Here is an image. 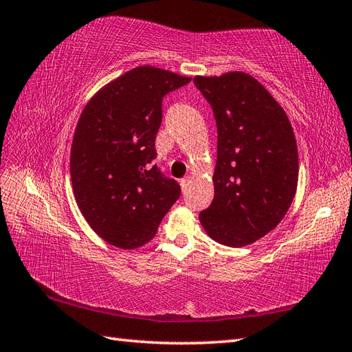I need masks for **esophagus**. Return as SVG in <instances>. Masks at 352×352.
Listing matches in <instances>:
<instances>
[{"label": "esophagus", "instance_id": "34e87169", "mask_svg": "<svg viewBox=\"0 0 352 352\" xmlns=\"http://www.w3.org/2000/svg\"><path fill=\"white\" fill-rule=\"evenodd\" d=\"M190 180H192V178L190 177H186V178H183V180H182V189H183V192H186V190H188V188H189V184H190Z\"/></svg>", "mask_w": 352, "mask_h": 352}]
</instances>
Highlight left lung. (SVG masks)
Instances as JSON below:
<instances>
[{"label": "left lung", "instance_id": "8db88e82", "mask_svg": "<svg viewBox=\"0 0 352 352\" xmlns=\"http://www.w3.org/2000/svg\"><path fill=\"white\" fill-rule=\"evenodd\" d=\"M193 81L218 125L214 197L199 222L214 242L241 248L278 226L295 198V133L286 111L250 74L231 71Z\"/></svg>", "mask_w": 352, "mask_h": 352}]
</instances>
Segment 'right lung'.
Here are the masks:
<instances>
[{
	"label": "right lung",
	"instance_id": "right-lung-1",
	"mask_svg": "<svg viewBox=\"0 0 352 352\" xmlns=\"http://www.w3.org/2000/svg\"><path fill=\"white\" fill-rule=\"evenodd\" d=\"M190 77L138 66L96 92L78 119L71 146L74 197L107 243L134 250L155 236L180 186L153 164L162 100Z\"/></svg>",
	"mask_w": 352,
	"mask_h": 352
}]
</instances>
